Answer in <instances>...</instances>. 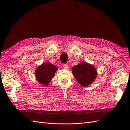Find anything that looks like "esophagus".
Wrapping results in <instances>:
<instances>
[{
  "instance_id": "34e87169",
  "label": "esophagus",
  "mask_w": 130,
  "mask_h": 130,
  "mask_svg": "<svg viewBox=\"0 0 130 130\" xmlns=\"http://www.w3.org/2000/svg\"><path fill=\"white\" fill-rule=\"evenodd\" d=\"M63 68H64V69H68V66L67 64H63Z\"/></svg>"
}]
</instances>
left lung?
Masks as SVG:
<instances>
[{"label":"left lung","mask_w":130,"mask_h":130,"mask_svg":"<svg viewBox=\"0 0 130 130\" xmlns=\"http://www.w3.org/2000/svg\"><path fill=\"white\" fill-rule=\"evenodd\" d=\"M72 73L78 82L84 87L91 84L97 76L96 68L91 64L84 62L73 67Z\"/></svg>","instance_id":"obj_1"}]
</instances>
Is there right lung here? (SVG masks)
<instances>
[{
  "mask_svg": "<svg viewBox=\"0 0 130 130\" xmlns=\"http://www.w3.org/2000/svg\"><path fill=\"white\" fill-rule=\"evenodd\" d=\"M57 70L55 66L50 63H44L36 69V77L40 84L47 86L48 85L54 73Z\"/></svg>",
  "mask_w": 130,
  "mask_h": 130,
  "instance_id": "1",
  "label": "right lung"
}]
</instances>
